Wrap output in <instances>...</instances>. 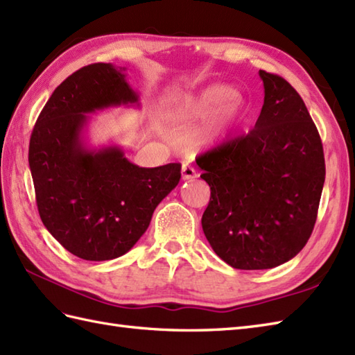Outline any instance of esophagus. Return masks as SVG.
<instances>
[{
	"instance_id": "esophagus-1",
	"label": "esophagus",
	"mask_w": 355,
	"mask_h": 355,
	"mask_svg": "<svg viewBox=\"0 0 355 355\" xmlns=\"http://www.w3.org/2000/svg\"><path fill=\"white\" fill-rule=\"evenodd\" d=\"M197 178V171L193 166H188V164H184L182 166V179L184 180H189Z\"/></svg>"
}]
</instances>
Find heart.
<instances>
[{
  "label": "heart",
  "instance_id": "obj_1",
  "mask_svg": "<svg viewBox=\"0 0 355 355\" xmlns=\"http://www.w3.org/2000/svg\"><path fill=\"white\" fill-rule=\"evenodd\" d=\"M243 108L244 102L236 96L235 89L226 84H214L180 103L178 119L189 125L212 116L209 125L202 132V138L206 141L235 122Z\"/></svg>",
  "mask_w": 355,
  "mask_h": 355
}]
</instances>
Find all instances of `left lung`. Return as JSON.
Masks as SVG:
<instances>
[{
	"mask_svg": "<svg viewBox=\"0 0 355 355\" xmlns=\"http://www.w3.org/2000/svg\"><path fill=\"white\" fill-rule=\"evenodd\" d=\"M259 76L265 98L254 128L196 159L211 187L205 236L236 270H270L301 252L325 180L321 137L304 101L282 76Z\"/></svg>",
	"mask_w": 355,
	"mask_h": 355,
	"instance_id": "left-lung-1",
	"label": "left lung"
}]
</instances>
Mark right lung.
<instances>
[{"mask_svg":"<svg viewBox=\"0 0 355 355\" xmlns=\"http://www.w3.org/2000/svg\"><path fill=\"white\" fill-rule=\"evenodd\" d=\"M123 72L94 63L67 76L43 107L30 138L28 164L42 223L84 261L128 253L180 179L178 162L138 167L119 146L90 149L84 143L87 114L140 105Z\"/></svg>","mask_w":355,"mask_h":355,"instance_id":"obj_1","label":"right lung"}]
</instances>
